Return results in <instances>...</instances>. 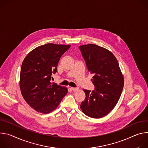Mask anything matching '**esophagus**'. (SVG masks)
Segmentation results:
<instances>
[{
  "instance_id": "1",
  "label": "esophagus",
  "mask_w": 148,
  "mask_h": 148,
  "mask_svg": "<svg viewBox=\"0 0 148 148\" xmlns=\"http://www.w3.org/2000/svg\"><path fill=\"white\" fill-rule=\"evenodd\" d=\"M71 89L72 90H73L74 92H76V91H77L79 90V88H71Z\"/></svg>"
}]
</instances>
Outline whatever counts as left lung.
I'll list each match as a JSON object with an SVG mask.
<instances>
[{"label":"left lung","mask_w":148,"mask_h":148,"mask_svg":"<svg viewBox=\"0 0 148 148\" xmlns=\"http://www.w3.org/2000/svg\"><path fill=\"white\" fill-rule=\"evenodd\" d=\"M88 71L93 75L95 90L84 89L86 95L80 109L86 115L101 118L117 104L124 85V79L118 62L108 49L94 44L79 46Z\"/></svg>","instance_id":"1"}]
</instances>
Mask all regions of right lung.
I'll return each mask as SVG.
<instances>
[{
	"label": "right lung",
	"mask_w": 148,
	"mask_h": 148,
	"mask_svg": "<svg viewBox=\"0 0 148 148\" xmlns=\"http://www.w3.org/2000/svg\"><path fill=\"white\" fill-rule=\"evenodd\" d=\"M71 45L47 43L38 46L24 59L21 69L20 88L25 101L36 111L49 113L55 110L68 89L51 83L62 55Z\"/></svg>",
	"instance_id": "1"
}]
</instances>
